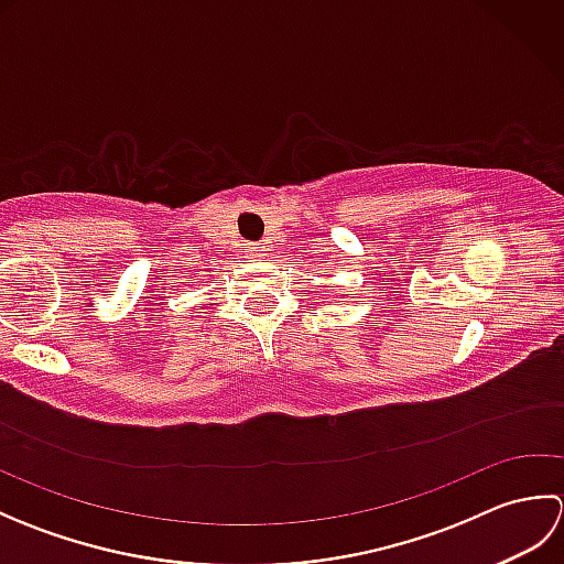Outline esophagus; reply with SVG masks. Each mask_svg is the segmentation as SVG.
Listing matches in <instances>:
<instances>
[{
	"instance_id": "1",
	"label": "esophagus",
	"mask_w": 564,
	"mask_h": 564,
	"mask_svg": "<svg viewBox=\"0 0 564 564\" xmlns=\"http://www.w3.org/2000/svg\"><path fill=\"white\" fill-rule=\"evenodd\" d=\"M247 251H249L251 259H259V257H263V251H267V249H263L259 242H251V245L247 247Z\"/></svg>"
}]
</instances>
